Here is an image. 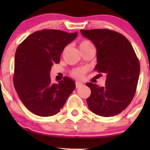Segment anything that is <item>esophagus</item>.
<instances>
[{
  "mask_svg": "<svg viewBox=\"0 0 150 150\" xmlns=\"http://www.w3.org/2000/svg\"><path fill=\"white\" fill-rule=\"evenodd\" d=\"M75 86H76V88H80L83 86V84L81 83L78 82V81H76V83H75Z\"/></svg>",
  "mask_w": 150,
  "mask_h": 150,
  "instance_id": "34e87169",
  "label": "esophagus"
}]
</instances>
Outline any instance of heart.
Wrapping results in <instances>:
<instances>
[{
    "mask_svg": "<svg viewBox=\"0 0 150 150\" xmlns=\"http://www.w3.org/2000/svg\"><path fill=\"white\" fill-rule=\"evenodd\" d=\"M90 45H91V42H89L88 40H82L79 44L80 49H81V50H83L84 48H86V47L90 46ZM86 72V69H85V68H78V69H75L72 71V76L75 77V78H82L84 76Z\"/></svg>",
    "mask_w": 150,
    "mask_h": 150,
    "instance_id": "1",
    "label": "heart"
}]
</instances>
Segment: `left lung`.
Wrapping results in <instances>:
<instances>
[{
  "label": "left lung",
  "mask_w": 150,
  "mask_h": 150,
  "mask_svg": "<svg viewBox=\"0 0 150 150\" xmlns=\"http://www.w3.org/2000/svg\"><path fill=\"white\" fill-rule=\"evenodd\" d=\"M81 33L96 46L95 71L107 76L103 87L86 83L91 91L86 100L88 106L102 117L120 114L131 103L137 90L140 73L137 54L128 39L115 31L93 29L81 30Z\"/></svg>",
  "instance_id": "left-lung-1"
}]
</instances>
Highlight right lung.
I'll return each mask as SVG.
<instances>
[{
  "label": "right lung",
  "mask_w": 150,
  "mask_h": 150,
  "mask_svg": "<svg viewBox=\"0 0 150 150\" xmlns=\"http://www.w3.org/2000/svg\"><path fill=\"white\" fill-rule=\"evenodd\" d=\"M78 33L59 30L35 32L16 48L13 86L27 109L40 117H48L60 111L75 88L68 77L52 83L50 70L58 64L64 47L75 40Z\"/></svg>",
  "instance_id": "right-lung-1"
}]
</instances>
